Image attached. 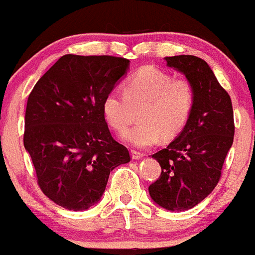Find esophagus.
<instances>
[{"instance_id": "obj_1", "label": "esophagus", "mask_w": 255, "mask_h": 255, "mask_svg": "<svg viewBox=\"0 0 255 255\" xmlns=\"http://www.w3.org/2000/svg\"><path fill=\"white\" fill-rule=\"evenodd\" d=\"M131 157H132V159H141V158H143V153L137 152V150H131Z\"/></svg>"}]
</instances>
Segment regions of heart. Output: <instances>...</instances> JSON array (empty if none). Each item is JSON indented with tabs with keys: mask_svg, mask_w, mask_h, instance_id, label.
Instances as JSON below:
<instances>
[{
	"mask_svg": "<svg viewBox=\"0 0 255 255\" xmlns=\"http://www.w3.org/2000/svg\"><path fill=\"white\" fill-rule=\"evenodd\" d=\"M193 106V87L186 78H172L170 73L147 65L124 84V95L111 91L102 103L103 116L114 130L124 131L123 139L137 148H147L159 141L176 137L187 124Z\"/></svg>",
	"mask_w": 255,
	"mask_h": 255,
	"instance_id": "obj_1",
	"label": "heart"
}]
</instances>
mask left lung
I'll list each match as a JSON object with an SVG mask.
<instances>
[{
	"label": "left lung",
	"mask_w": 255,
	"mask_h": 255,
	"mask_svg": "<svg viewBox=\"0 0 255 255\" xmlns=\"http://www.w3.org/2000/svg\"><path fill=\"white\" fill-rule=\"evenodd\" d=\"M165 61L191 81L193 106L179 136L152 155L160 164L161 174L148 192L159 207L183 212L201 203L220 180L234 142V111L231 98L207 62L185 54L165 57Z\"/></svg>",
	"instance_id": "8db88e82"
}]
</instances>
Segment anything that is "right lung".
Here are the masks:
<instances>
[{"instance_id":"obj_1","label":"right lung","mask_w":255,"mask_h":255,"mask_svg":"<svg viewBox=\"0 0 255 255\" xmlns=\"http://www.w3.org/2000/svg\"><path fill=\"white\" fill-rule=\"evenodd\" d=\"M128 65L122 57L65 54L29 95L24 147L42 192L65 209L79 212L98 203L111 171L130 161L102 111L106 95Z\"/></svg>"}]
</instances>
